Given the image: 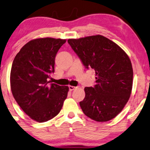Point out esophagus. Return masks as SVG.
Wrapping results in <instances>:
<instances>
[{
    "label": "esophagus",
    "instance_id": "34e87169",
    "mask_svg": "<svg viewBox=\"0 0 150 150\" xmlns=\"http://www.w3.org/2000/svg\"><path fill=\"white\" fill-rule=\"evenodd\" d=\"M69 91H73L74 89L76 88L77 87L73 86H69Z\"/></svg>",
    "mask_w": 150,
    "mask_h": 150
}]
</instances>
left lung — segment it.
<instances>
[{
    "label": "left lung",
    "mask_w": 150,
    "mask_h": 150,
    "mask_svg": "<svg viewBox=\"0 0 150 150\" xmlns=\"http://www.w3.org/2000/svg\"><path fill=\"white\" fill-rule=\"evenodd\" d=\"M68 42L87 69L95 72L96 84L86 87L79 102L83 112L98 122L115 118L128 101L132 88L133 70L128 55L117 44L101 35Z\"/></svg>",
    "instance_id": "8db88e82"
}]
</instances>
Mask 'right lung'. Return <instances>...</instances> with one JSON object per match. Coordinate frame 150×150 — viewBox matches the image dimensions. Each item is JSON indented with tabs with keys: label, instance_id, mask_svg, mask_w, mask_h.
<instances>
[{
	"label": "right lung",
	"instance_id": "right-lung-1",
	"mask_svg": "<svg viewBox=\"0 0 150 150\" xmlns=\"http://www.w3.org/2000/svg\"><path fill=\"white\" fill-rule=\"evenodd\" d=\"M66 40L45 38L24 45L13 59L10 74L12 95L30 118L45 122L58 115L69 87L50 83L55 58Z\"/></svg>",
	"mask_w": 150,
	"mask_h": 150
}]
</instances>
